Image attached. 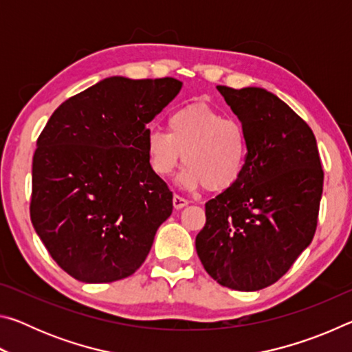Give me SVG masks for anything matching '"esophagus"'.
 <instances>
[{"label":"esophagus","mask_w":352,"mask_h":352,"mask_svg":"<svg viewBox=\"0 0 352 352\" xmlns=\"http://www.w3.org/2000/svg\"><path fill=\"white\" fill-rule=\"evenodd\" d=\"M172 204H174V208L175 210H182V208L186 206L189 201L186 199L180 197V195H174V199H172Z\"/></svg>","instance_id":"esophagus-1"}]
</instances>
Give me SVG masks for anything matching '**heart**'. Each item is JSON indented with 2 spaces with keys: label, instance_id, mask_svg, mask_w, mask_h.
<instances>
[{
  "label": "heart",
  "instance_id": "heart-1",
  "mask_svg": "<svg viewBox=\"0 0 352 352\" xmlns=\"http://www.w3.org/2000/svg\"><path fill=\"white\" fill-rule=\"evenodd\" d=\"M182 153L186 164L178 177L182 186L222 192L233 188L245 170V129L210 105L183 107L169 116L168 132L151 130L146 136L148 168L160 178L174 174Z\"/></svg>",
  "mask_w": 352,
  "mask_h": 352
}]
</instances>
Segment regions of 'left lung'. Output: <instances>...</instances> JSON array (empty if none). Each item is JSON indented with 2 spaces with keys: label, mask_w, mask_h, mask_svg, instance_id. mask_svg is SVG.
I'll list each match as a JSON object with an SVG mask.
<instances>
[{
  "label": "left lung",
  "mask_w": 352,
  "mask_h": 352,
  "mask_svg": "<svg viewBox=\"0 0 352 352\" xmlns=\"http://www.w3.org/2000/svg\"><path fill=\"white\" fill-rule=\"evenodd\" d=\"M217 90L245 129L248 157L241 180L206 201L195 250L219 284L254 292L276 283L311 245L323 169L311 127L276 94Z\"/></svg>",
  "instance_id": "left-lung-1"
}]
</instances>
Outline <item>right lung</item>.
Listing matches in <instances>:
<instances>
[{
	"mask_svg": "<svg viewBox=\"0 0 352 352\" xmlns=\"http://www.w3.org/2000/svg\"><path fill=\"white\" fill-rule=\"evenodd\" d=\"M182 87L113 76L52 113L32 160L31 220L68 275L113 283L146 261L172 214V192L147 163V124Z\"/></svg>",
	"mask_w": 352,
	"mask_h": 352,
	"instance_id": "right-lung-1",
	"label": "right lung"
}]
</instances>
